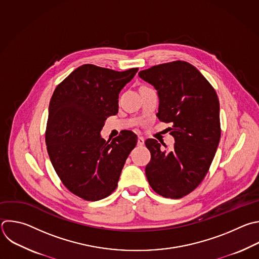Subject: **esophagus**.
I'll use <instances>...</instances> for the list:
<instances>
[{
    "instance_id": "34e87169",
    "label": "esophagus",
    "mask_w": 259,
    "mask_h": 259,
    "mask_svg": "<svg viewBox=\"0 0 259 259\" xmlns=\"http://www.w3.org/2000/svg\"><path fill=\"white\" fill-rule=\"evenodd\" d=\"M144 144V138L142 136H138V139H137V145L138 146H142Z\"/></svg>"
}]
</instances>
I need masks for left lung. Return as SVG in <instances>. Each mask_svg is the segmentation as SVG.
<instances>
[{
	"instance_id": "8db88e82",
	"label": "left lung",
	"mask_w": 259,
	"mask_h": 259,
	"mask_svg": "<svg viewBox=\"0 0 259 259\" xmlns=\"http://www.w3.org/2000/svg\"><path fill=\"white\" fill-rule=\"evenodd\" d=\"M139 77L151 84L159 99V121L171 123L174 147L162 150L155 139L145 140L151 153L145 174L159 195L178 199L204 179L220 138V102L205 77L184 61L153 66ZM165 146V145H164Z\"/></svg>"
}]
</instances>
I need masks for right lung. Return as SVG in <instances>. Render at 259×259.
I'll return each instance as SVG.
<instances>
[{
	"label": "right lung",
	"instance_id": "obj_1",
	"mask_svg": "<svg viewBox=\"0 0 259 259\" xmlns=\"http://www.w3.org/2000/svg\"><path fill=\"white\" fill-rule=\"evenodd\" d=\"M138 68L123 72L85 64L56 88L49 106L47 149L65 187L97 201L118 185L137 135L125 131L112 141L101 136L105 121L118 113L119 94Z\"/></svg>",
	"mask_w": 259,
	"mask_h": 259
}]
</instances>
